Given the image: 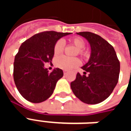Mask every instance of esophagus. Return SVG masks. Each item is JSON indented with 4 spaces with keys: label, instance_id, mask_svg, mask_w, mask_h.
<instances>
[{
    "label": "esophagus",
    "instance_id": "1",
    "mask_svg": "<svg viewBox=\"0 0 131 131\" xmlns=\"http://www.w3.org/2000/svg\"><path fill=\"white\" fill-rule=\"evenodd\" d=\"M64 75H66V74H67V72H66V71H64Z\"/></svg>",
    "mask_w": 131,
    "mask_h": 131
}]
</instances>
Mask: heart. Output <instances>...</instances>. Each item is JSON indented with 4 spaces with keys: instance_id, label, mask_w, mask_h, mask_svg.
Listing matches in <instances>:
<instances>
[{
    "instance_id": "1",
    "label": "heart",
    "mask_w": 131,
    "mask_h": 131,
    "mask_svg": "<svg viewBox=\"0 0 131 131\" xmlns=\"http://www.w3.org/2000/svg\"><path fill=\"white\" fill-rule=\"evenodd\" d=\"M71 43L77 48L79 54L83 55V56L87 55V52L83 51V50L85 48V41L83 38L80 37L73 38L71 40ZM64 41L62 40H58L54 46V54L57 55L61 54L64 50ZM55 63L58 67L64 70L68 71V70H71L75 67H77L80 64L81 62H80L79 59H78L77 57L71 58V57H67L66 56H60L56 59Z\"/></svg>"
}]
</instances>
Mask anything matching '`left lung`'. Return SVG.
Listing matches in <instances>:
<instances>
[{
  "label": "left lung",
  "mask_w": 131,
  "mask_h": 131,
  "mask_svg": "<svg viewBox=\"0 0 131 131\" xmlns=\"http://www.w3.org/2000/svg\"><path fill=\"white\" fill-rule=\"evenodd\" d=\"M77 34L88 40L91 52L88 62L81 67L85 72L77 74L71 88L83 102L98 104L110 96L117 84L120 63L114 48L101 36L88 31ZM86 72L88 76H85Z\"/></svg>",
  "instance_id": "1"
}]
</instances>
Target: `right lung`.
<instances>
[{
	"instance_id": "1",
	"label": "right lung",
	"mask_w": 131,
	"mask_h": 131,
	"mask_svg": "<svg viewBox=\"0 0 131 131\" xmlns=\"http://www.w3.org/2000/svg\"><path fill=\"white\" fill-rule=\"evenodd\" d=\"M71 34L44 31L31 36L19 47L15 57L13 77L16 87L24 99L39 103L53 93L63 71L54 68L50 73L44 64L52 61L57 40Z\"/></svg>"
}]
</instances>
